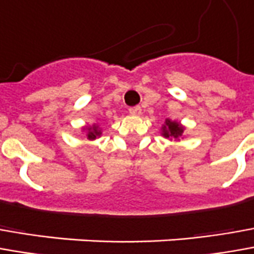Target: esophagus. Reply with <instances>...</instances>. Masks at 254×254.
<instances>
[{
    "instance_id": "obj_1",
    "label": "esophagus",
    "mask_w": 254,
    "mask_h": 254,
    "mask_svg": "<svg viewBox=\"0 0 254 254\" xmlns=\"http://www.w3.org/2000/svg\"><path fill=\"white\" fill-rule=\"evenodd\" d=\"M130 113L131 115H134V116H139L141 113H142V109L139 108V106H132V108H130Z\"/></svg>"
}]
</instances>
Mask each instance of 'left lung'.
<instances>
[{"mask_svg":"<svg viewBox=\"0 0 254 254\" xmlns=\"http://www.w3.org/2000/svg\"><path fill=\"white\" fill-rule=\"evenodd\" d=\"M184 130H185L184 126H181L178 122H171L170 119H167V120L164 122L163 127H162V135H163L164 138L178 141L180 138L183 137Z\"/></svg>","mask_w":254,"mask_h":254,"instance_id":"1","label":"left lung"}]
</instances>
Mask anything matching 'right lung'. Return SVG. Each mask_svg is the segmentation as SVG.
I'll use <instances>...</instances> for the list:
<instances>
[{
	"label": "right lung",
	"mask_w": 254,
	"mask_h": 254,
	"mask_svg": "<svg viewBox=\"0 0 254 254\" xmlns=\"http://www.w3.org/2000/svg\"><path fill=\"white\" fill-rule=\"evenodd\" d=\"M84 130H87V139H90V141L101 137V134H102V131L99 130V127H98L97 124H94L91 127H85Z\"/></svg>",
	"instance_id": "add662e5"
}]
</instances>
